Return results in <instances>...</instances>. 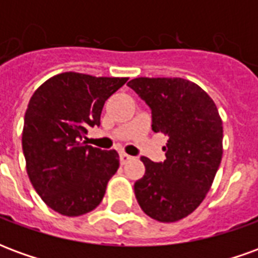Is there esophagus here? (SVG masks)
<instances>
[{"label":"esophagus","mask_w":258,"mask_h":258,"mask_svg":"<svg viewBox=\"0 0 258 258\" xmlns=\"http://www.w3.org/2000/svg\"><path fill=\"white\" fill-rule=\"evenodd\" d=\"M131 159H133V157L130 156V155H127V153H120V163H121V164L128 163Z\"/></svg>","instance_id":"1"}]
</instances>
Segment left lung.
<instances>
[{"instance_id":"1","label":"left lung","mask_w":258,"mask_h":258,"mask_svg":"<svg viewBox=\"0 0 258 258\" xmlns=\"http://www.w3.org/2000/svg\"><path fill=\"white\" fill-rule=\"evenodd\" d=\"M130 88L152 109V130L167 135L166 160L141 157L145 174L134 185L146 216L175 222L189 216L210 190L222 157V120L205 90L179 77H138Z\"/></svg>"}]
</instances>
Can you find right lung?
<instances>
[{"mask_svg":"<svg viewBox=\"0 0 258 258\" xmlns=\"http://www.w3.org/2000/svg\"><path fill=\"white\" fill-rule=\"evenodd\" d=\"M127 80L66 72L30 98L22 133L26 170L44 203L62 216L94 210L117 171V152L85 145L83 138L101 124L105 102Z\"/></svg>","mask_w":258,"mask_h":258,"instance_id":"1","label":"right lung"}]
</instances>
